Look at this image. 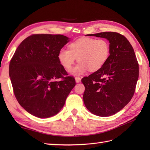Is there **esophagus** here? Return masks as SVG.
Listing matches in <instances>:
<instances>
[{
	"label": "esophagus",
	"mask_w": 150,
	"mask_h": 150,
	"mask_svg": "<svg viewBox=\"0 0 150 150\" xmlns=\"http://www.w3.org/2000/svg\"><path fill=\"white\" fill-rule=\"evenodd\" d=\"M75 81H76V82H77V83H79V82H81V79L80 77H75Z\"/></svg>",
	"instance_id": "34e87169"
}]
</instances>
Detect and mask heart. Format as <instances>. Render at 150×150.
<instances>
[{
    "label": "heart",
    "mask_w": 150,
    "mask_h": 150,
    "mask_svg": "<svg viewBox=\"0 0 150 150\" xmlns=\"http://www.w3.org/2000/svg\"><path fill=\"white\" fill-rule=\"evenodd\" d=\"M110 53V44L106 39L84 37L70 44L69 50H60L58 59L67 70L72 68L77 59L79 62L70 72L73 75H81L88 69L90 72L100 69L109 59Z\"/></svg>",
    "instance_id": "1"
}]
</instances>
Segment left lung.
Wrapping results in <instances>:
<instances>
[{"mask_svg":"<svg viewBox=\"0 0 150 150\" xmlns=\"http://www.w3.org/2000/svg\"><path fill=\"white\" fill-rule=\"evenodd\" d=\"M88 36L109 40L111 53L103 68L82 79L83 100L91 113L108 117L119 112L131 100L138 81L139 63L128 40L117 32H101Z\"/></svg>","mask_w":150,"mask_h":150,"instance_id":"1","label":"left lung"}]
</instances>
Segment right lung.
Segmentation results:
<instances>
[{
	"label": "right lung",
	"mask_w": 150,
	"mask_h": 150,
	"mask_svg": "<svg viewBox=\"0 0 150 150\" xmlns=\"http://www.w3.org/2000/svg\"><path fill=\"white\" fill-rule=\"evenodd\" d=\"M62 35L33 34L20 44L9 62L15 96L28 113L39 118L58 113L75 86L58 53L68 42Z\"/></svg>",
	"instance_id": "1"
}]
</instances>
